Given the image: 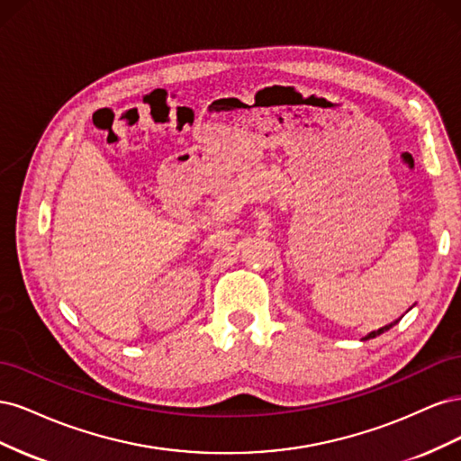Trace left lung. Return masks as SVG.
<instances>
[{"label":"left lung","instance_id":"8db88e82","mask_svg":"<svg viewBox=\"0 0 461 461\" xmlns=\"http://www.w3.org/2000/svg\"><path fill=\"white\" fill-rule=\"evenodd\" d=\"M398 323V321H394V323H390V325H384V327H381L379 330H373V332H369L367 337L364 339V340H369V339H375V337H379V334H383V332H386L390 327H394Z\"/></svg>","mask_w":461,"mask_h":461}]
</instances>
